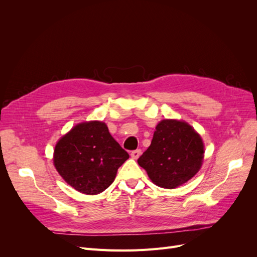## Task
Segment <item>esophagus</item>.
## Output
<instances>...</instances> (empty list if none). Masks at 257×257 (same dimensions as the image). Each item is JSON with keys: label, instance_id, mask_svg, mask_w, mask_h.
<instances>
[{"label": "esophagus", "instance_id": "obj_1", "mask_svg": "<svg viewBox=\"0 0 257 257\" xmlns=\"http://www.w3.org/2000/svg\"><path fill=\"white\" fill-rule=\"evenodd\" d=\"M141 154H142V150L141 149H136L134 151H132L131 157L133 158V159H135V160H137L139 157H141Z\"/></svg>", "mask_w": 257, "mask_h": 257}]
</instances>
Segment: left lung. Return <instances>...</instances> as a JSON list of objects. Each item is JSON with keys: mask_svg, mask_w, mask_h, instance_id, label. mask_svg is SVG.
I'll return each instance as SVG.
<instances>
[{"mask_svg": "<svg viewBox=\"0 0 257 257\" xmlns=\"http://www.w3.org/2000/svg\"><path fill=\"white\" fill-rule=\"evenodd\" d=\"M201 137L186 122L162 120L150 147L137 160L161 188L175 189L197 174L204 160Z\"/></svg>", "mask_w": 257, "mask_h": 257, "instance_id": "1", "label": "left lung"}]
</instances>
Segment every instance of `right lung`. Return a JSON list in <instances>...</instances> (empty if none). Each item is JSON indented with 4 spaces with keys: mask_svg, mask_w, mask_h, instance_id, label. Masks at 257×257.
<instances>
[{
    "mask_svg": "<svg viewBox=\"0 0 257 257\" xmlns=\"http://www.w3.org/2000/svg\"><path fill=\"white\" fill-rule=\"evenodd\" d=\"M128 158L104 122L90 121L77 124L60 139L53 163L75 190L95 195L113 182L118 168Z\"/></svg>",
    "mask_w": 257,
    "mask_h": 257,
    "instance_id": "add662e5",
    "label": "right lung"
}]
</instances>
